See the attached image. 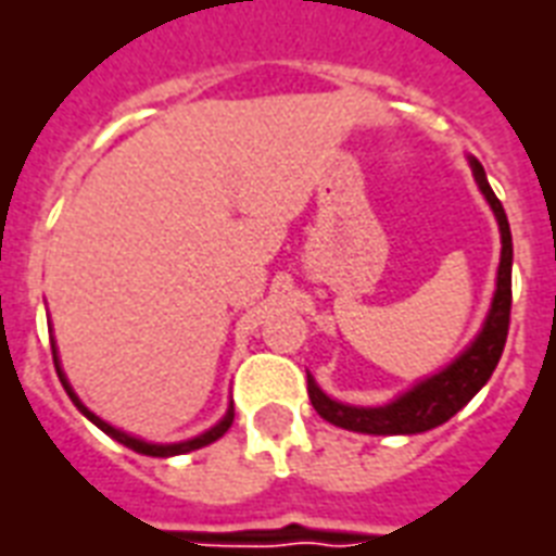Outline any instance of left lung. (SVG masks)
I'll return each mask as SVG.
<instances>
[{"label":"left lung","instance_id":"left-lung-1","mask_svg":"<svg viewBox=\"0 0 556 556\" xmlns=\"http://www.w3.org/2000/svg\"><path fill=\"white\" fill-rule=\"evenodd\" d=\"M470 165L481 193L488 197L490 208L496 214L498 231H502V261H498L496 295H493V307H490V316L484 321V327H481V333L450 368H443L441 374H434L429 380L417 382L408 394H403L394 403L380 408H359L337 403V400L327 397L325 391L316 386V380L307 374L309 403H313L318 415L325 417L327 424L365 434L426 432V429L446 424L455 412H462L479 394L481 386L490 380V374L496 371L498 356H502L507 342V327H510V301H514V292H510V264H514V240H510V226H507L505 208H502V202H498V197L490 188L484 167L476 159H472Z\"/></svg>","mask_w":556,"mask_h":556}]
</instances>
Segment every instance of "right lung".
<instances>
[{"label":"right lung","mask_w":556,"mask_h":556,"mask_svg":"<svg viewBox=\"0 0 556 556\" xmlns=\"http://www.w3.org/2000/svg\"><path fill=\"white\" fill-rule=\"evenodd\" d=\"M51 354H54V368H58L60 382H63V389H66V394H68V397H72V403H75V406L80 408V412H84V415L89 417V420H92L94 426H101L103 432L113 434L115 441L124 443V446H130V450H136V453H141V455H153V458H167V455L191 453V450L208 446V443H214V441H217V438H223V434L229 432V426L235 424V406H231L229 412H226V417H223V420H219L217 426H211L208 432L200 434V438H193V441H185V443H148V441H139V438H130V434L118 432V429H113V426H110V424H103L101 417H94L92 412H89V408H86L84 403H80V400H77V394H75V391H72V386H68V382H66V374L60 371L58 348H54V342H51Z\"/></svg>","instance_id":"1"}]
</instances>
